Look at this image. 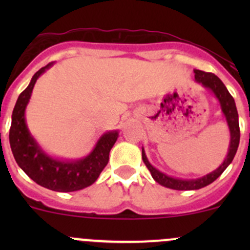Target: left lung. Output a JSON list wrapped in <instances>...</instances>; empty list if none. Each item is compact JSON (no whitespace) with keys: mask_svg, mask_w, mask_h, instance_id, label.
<instances>
[{"mask_svg":"<svg viewBox=\"0 0 250 250\" xmlns=\"http://www.w3.org/2000/svg\"><path fill=\"white\" fill-rule=\"evenodd\" d=\"M195 72V81L200 84H202L206 89L213 93L215 99L218 100L219 105H220L221 112H223L224 117H225L226 123H228L229 130H230V145H229L228 155H226L224 162L216 168L213 172L206 174V175L201 176L197 179H180L174 178V176L167 175V174L162 173L158 170L157 168L153 167L150 162H148L147 157L144 147L141 148V156H143V161L146 165L147 169L150 170L151 175H152L153 180L158 183L160 185L165 186V188H173V190H198L204 186L209 185L213 183L214 180L219 178L223 174L224 170L230 166L232 162L234 155L237 152V148L239 145V123H238V112H237L236 103L232 95L229 93L228 88L225 87L221 80L214 74H209V72H203L201 70H193Z\"/></svg>","mask_w":250,"mask_h":250,"instance_id":"left-lung-1","label":"left lung"}]
</instances>
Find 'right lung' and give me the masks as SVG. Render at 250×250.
<instances>
[{
  "instance_id": "obj_1",
  "label": "right lung",
  "mask_w": 250,
  "mask_h": 250,
  "mask_svg": "<svg viewBox=\"0 0 250 250\" xmlns=\"http://www.w3.org/2000/svg\"><path fill=\"white\" fill-rule=\"evenodd\" d=\"M53 65L54 62H49L40 69L18 97L12 113L9 144L18 166L35 183L52 191L72 192L88 188L97 181L109 162L110 151L117 140L118 130L104 133L95 143L93 150L78 160H59L48 155L30 133L25 120V111L36 81Z\"/></svg>"
}]
</instances>
